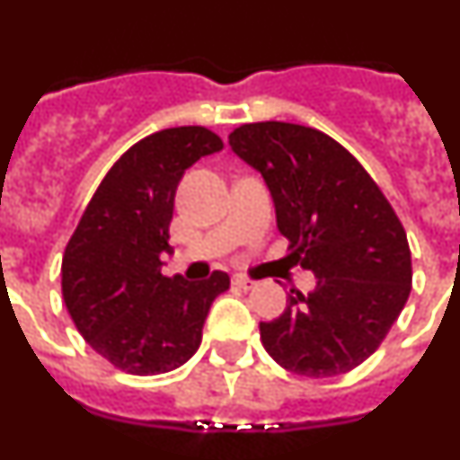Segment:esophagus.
Returning <instances> with one entry per match:
<instances>
[{
  "label": "esophagus",
  "mask_w": 460,
  "mask_h": 460,
  "mask_svg": "<svg viewBox=\"0 0 460 460\" xmlns=\"http://www.w3.org/2000/svg\"><path fill=\"white\" fill-rule=\"evenodd\" d=\"M233 283L237 288H242V290H251V288L255 286V280H251V279H246V276H233Z\"/></svg>",
  "instance_id": "obj_1"
}]
</instances>
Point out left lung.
<instances>
[{"mask_svg":"<svg viewBox=\"0 0 460 460\" xmlns=\"http://www.w3.org/2000/svg\"><path fill=\"white\" fill-rule=\"evenodd\" d=\"M270 189L290 255L313 271L306 296L260 323L265 350L304 377L352 371L377 350L408 302L405 230L371 174L334 137L286 121H258L227 137Z\"/></svg>","mask_w":460,"mask_h":460,"instance_id":"obj_1","label":"left lung"}]
</instances>
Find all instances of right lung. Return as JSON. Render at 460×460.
<instances>
[{"label":"right lung","mask_w":460,"mask_h":460,"mask_svg":"<svg viewBox=\"0 0 460 460\" xmlns=\"http://www.w3.org/2000/svg\"><path fill=\"white\" fill-rule=\"evenodd\" d=\"M223 142L205 126L164 128L136 142L105 174L62 260L73 323L101 357L133 376L181 367L202 339L226 271L205 280L161 274L172 253L174 193L186 170Z\"/></svg>","instance_id":"right-lung-1"}]
</instances>
